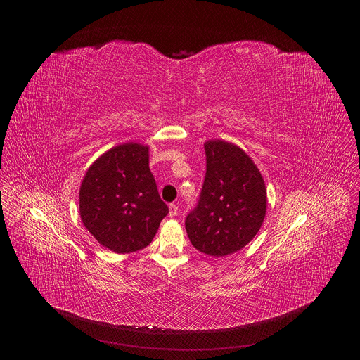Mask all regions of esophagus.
Returning <instances> with one entry per match:
<instances>
[{"label":"esophagus","instance_id":"1","mask_svg":"<svg viewBox=\"0 0 360 360\" xmlns=\"http://www.w3.org/2000/svg\"><path fill=\"white\" fill-rule=\"evenodd\" d=\"M176 214H178V207H176L175 203H171V205H169V217H171V218H175Z\"/></svg>","mask_w":360,"mask_h":360}]
</instances>
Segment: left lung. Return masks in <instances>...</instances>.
I'll return each mask as SVG.
<instances>
[{"label":"left lung","mask_w":360,"mask_h":360,"mask_svg":"<svg viewBox=\"0 0 360 360\" xmlns=\"http://www.w3.org/2000/svg\"><path fill=\"white\" fill-rule=\"evenodd\" d=\"M205 155L207 174L185 229L199 252L225 256L259 232L266 214L265 182L253 161L233 143L208 141Z\"/></svg>","instance_id":"obj_1"}]
</instances>
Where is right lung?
Wrapping results in <instances>:
<instances>
[{
    "instance_id": "obj_1",
    "label": "right lung",
    "mask_w": 360,
    "mask_h": 360,
    "mask_svg": "<svg viewBox=\"0 0 360 360\" xmlns=\"http://www.w3.org/2000/svg\"><path fill=\"white\" fill-rule=\"evenodd\" d=\"M169 210L149 169L148 146L122 143L99 157L79 189V215L89 233L117 253L148 246Z\"/></svg>"
}]
</instances>
